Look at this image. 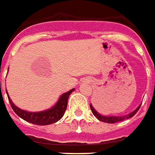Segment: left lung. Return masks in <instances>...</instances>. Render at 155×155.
<instances>
[{"label": "left lung", "mask_w": 155, "mask_h": 155, "mask_svg": "<svg viewBox=\"0 0 155 155\" xmlns=\"http://www.w3.org/2000/svg\"><path fill=\"white\" fill-rule=\"evenodd\" d=\"M141 104L139 106V107L135 109L134 111H132L130 113L127 114V115H125V116H103V115H101L99 112H97L96 109H95L94 107H92V105L90 104V107H91V110L92 114L94 115L96 117H97V119H98L99 120H101V121H103V122L106 123H116V122H120V121H122V120H125L126 119H129V118H131L132 116H134L136 114L139 109H140V107Z\"/></svg>", "instance_id": "1"}]
</instances>
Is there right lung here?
<instances>
[{
    "instance_id": "obj_1",
    "label": "right lung",
    "mask_w": 155,
    "mask_h": 155,
    "mask_svg": "<svg viewBox=\"0 0 155 155\" xmlns=\"http://www.w3.org/2000/svg\"><path fill=\"white\" fill-rule=\"evenodd\" d=\"M74 90H75V88L71 89L70 91L64 92V94L61 95L56 104L54 105L51 108L45 110H42V111H38V112L37 111L31 112V111H27V110L20 109L18 107H16L13 103V101H11V99L8 95L7 90H6V94L8 96V99H9V101H10L12 109L15 112V114L20 116V118L25 120L27 122L32 123L35 125H47L57 122L64 116L65 110L67 109V106H68V97H69L70 94Z\"/></svg>"
}]
</instances>
